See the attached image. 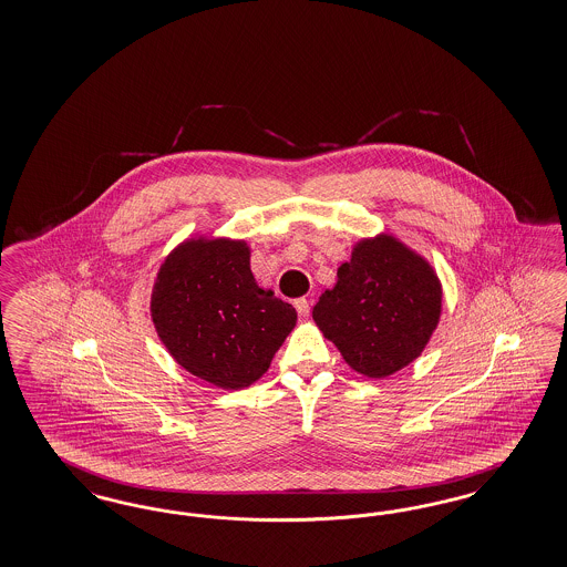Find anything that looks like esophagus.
Here are the masks:
<instances>
[{"label":"esophagus","instance_id":"34e87169","mask_svg":"<svg viewBox=\"0 0 567 567\" xmlns=\"http://www.w3.org/2000/svg\"><path fill=\"white\" fill-rule=\"evenodd\" d=\"M295 308H297L299 317H310V301H308L306 297H301V299H295Z\"/></svg>","mask_w":567,"mask_h":567}]
</instances>
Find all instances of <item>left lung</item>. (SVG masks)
I'll return each mask as SVG.
<instances>
[{"mask_svg":"<svg viewBox=\"0 0 567 567\" xmlns=\"http://www.w3.org/2000/svg\"><path fill=\"white\" fill-rule=\"evenodd\" d=\"M443 291L431 264L390 234L354 245L312 318L343 361L367 378L413 363L441 317Z\"/></svg>","mask_w":567,"mask_h":567,"instance_id":"obj_1","label":"left lung"}]
</instances>
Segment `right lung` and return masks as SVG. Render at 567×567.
<instances>
[{"label": "right lung", "mask_w": 567, "mask_h": 567, "mask_svg": "<svg viewBox=\"0 0 567 567\" xmlns=\"http://www.w3.org/2000/svg\"><path fill=\"white\" fill-rule=\"evenodd\" d=\"M152 320L183 369L238 390L268 371L297 312L255 282L245 240L189 238L159 266Z\"/></svg>", "instance_id": "obj_1"}]
</instances>
